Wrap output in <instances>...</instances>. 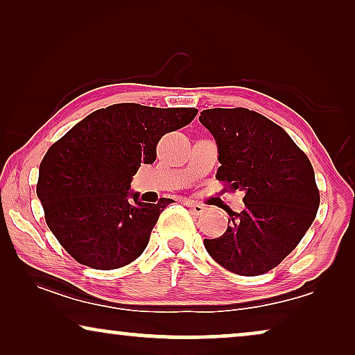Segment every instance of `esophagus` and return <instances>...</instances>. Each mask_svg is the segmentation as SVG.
Returning a JSON list of instances; mask_svg holds the SVG:
<instances>
[{"mask_svg": "<svg viewBox=\"0 0 355 355\" xmlns=\"http://www.w3.org/2000/svg\"><path fill=\"white\" fill-rule=\"evenodd\" d=\"M186 205L191 208L192 215H202L203 211H205V207L202 205V203L198 202H193V200H186Z\"/></svg>", "mask_w": 355, "mask_h": 355, "instance_id": "34e87169", "label": "esophagus"}]
</instances>
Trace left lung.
<instances>
[{
  "label": "left lung",
  "mask_w": 355,
  "mask_h": 355,
  "mask_svg": "<svg viewBox=\"0 0 355 355\" xmlns=\"http://www.w3.org/2000/svg\"><path fill=\"white\" fill-rule=\"evenodd\" d=\"M198 119L216 140V179L230 192H244L245 205L239 213L227 210L225 234L203 244L223 268L263 275L297 247L317 216L312 163L283 128L257 111L213 108Z\"/></svg>",
  "instance_id": "1"
}]
</instances>
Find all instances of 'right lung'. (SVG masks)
Wrapping results in <instances>:
<instances>
[{
	"label": "right lung",
	"instance_id": "obj_1",
	"mask_svg": "<svg viewBox=\"0 0 355 355\" xmlns=\"http://www.w3.org/2000/svg\"><path fill=\"white\" fill-rule=\"evenodd\" d=\"M197 113L111 105L48 148L37 196L48 227L72 259L95 270H116L140 257L159 213L173 200L140 202L139 193L129 192L130 181L140 164L157 159L159 139L187 125Z\"/></svg>",
	"mask_w": 355,
	"mask_h": 355
}]
</instances>
